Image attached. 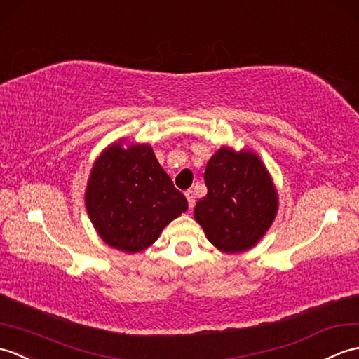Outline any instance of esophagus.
I'll return each instance as SVG.
<instances>
[{
    "instance_id": "obj_1",
    "label": "esophagus",
    "mask_w": 359,
    "mask_h": 359,
    "mask_svg": "<svg viewBox=\"0 0 359 359\" xmlns=\"http://www.w3.org/2000/svg\"><path fill=\"white\" fill-rule=\"evenodd\" d=\"M186 198H187L189 207H190V209H192L194 204H195V194H194V190H187V192H186Z\"/></svg>"
}]
</instances>
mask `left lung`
Returning a JSON list of instances; mask_svg holds the SVG:
<instances>
[{"mask_svg":"<svg viewBox=\"0 0 359 359\" xmlns=\"http://www.w3.org/2000/svg\"><path fill=\"white\" fill-rule=\"evenodd\" d=\"M207 195L195 205V219L209 241L227 253L250 249L275 219L278 198L257 155L221 147L205 165Z\"/></svg>","mask_w":359,"mask_h":359,"instance_id":"8db88e82","label":"left lung"}]
</instances>
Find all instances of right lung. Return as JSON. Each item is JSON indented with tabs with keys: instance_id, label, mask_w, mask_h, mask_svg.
Masks as SVG:
<instances>
[{
	"instance_id": "1",
	"label": "right lung",
	"mask_w": 359,
	"mask_h": 359,
	"mask_svg": "<svg viewBox=\"0 0 359 359\" xmlns=\"http://www.w3.org/2000/svg\"><path fill=\"white\" fill-rule=\"evenodd\" d=\"M86 205L102 240L135 253L155 243L161 230L187 210V200L152 147L114 144L93 165Z\"/></svg>"
}]
</instances>
